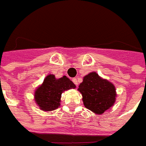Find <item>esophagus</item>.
<instances>
[{
    "label": "esophagus",
    "instance_id": "1",
    "mask_svg": "<svg viewBox=\"0 0 146 146\" xmlns=\"http://www.w3.org/2000/svg\"><path fill=\"white\" fill-rule=\"evenodd\" d=\"M72 81H73V82H74L76 86H78V79H77V78H74L72 79Z\"/></svg>",
    "mask_w": 146,
    "mask_h": 146
}]
</instances>
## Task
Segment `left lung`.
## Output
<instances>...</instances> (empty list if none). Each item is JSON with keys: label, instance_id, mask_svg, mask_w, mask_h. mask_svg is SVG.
<instances>
[{"label": "left lung", "instance_id": "obj_1", "mask_svg": "<svg viewBox=\"0 0 146 146\" xmlns=\"http://www.w3.org/2000/svg\"><path fill=\"white\" fill-rule=\"evenodd\" d=\"M78 90L82 95L84 106L95 114L101 115L115 104L116 92L115 86L101 78L96 72L84 76Z\"/></svg>", "mask_w": 146, "mask_h": 146}]
</instances>
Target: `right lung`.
<instances>
[{"instance_id":"obj_1","label":"right lung","mask_w":146,"mask_h":146,"mask_svg":"<svg viewBox=\"0 0 146 146\" xmlns=\"http://www.w3.org/2000/svg\"><path fill=\"white\" fill-rule=\"evenodd\" d=\"M75 85L66 76L56 78L55 75H47L35 92V101L42 111H53L60 105L62 93L75 89Z\"/></svg>"}]
</instances>
